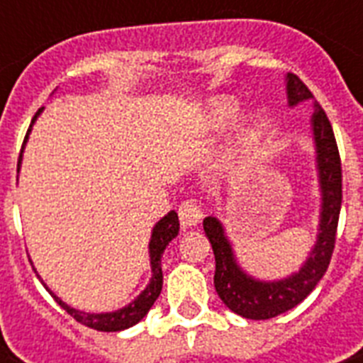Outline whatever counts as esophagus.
I'll return each mask as SVG.
<instances>
[{
	"label": "esophagus",
	"instance_id": "esophagus-1",
	"mask_svg": "<svg viewBox=\"0 0 363 363\" xmlns=\"http://www.w3.org/2000/svg\"><path fill=\"white\" fill-rule=\"evenodd\" d=\"M201 209H199L198 203L194 201H184V203L179 207V218H181V226L186 230V228L198 226L199 220H201Z\"/></svg>",
	"mask_w": 363,
	"mask_h": 363
}]
</instances>
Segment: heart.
I'll return each instance as SVG.
<instances>
[{"mask_svg":"<svg viewBox=\"0 0 363 363\" xmlns=\"http://www.w3.org/2000/svg\"><path fill=\"white\" fill-rule=\"evenodd\" d=\"M239 113V104L230 96H215L211 98L201 109L196 122V133L198 135H216L226 130L228 125L235 121ZM258 139V121L254 115L242 116L235 125V133L230 143V148L224 160V167L228 173H235L245 164L250 148Z\"/></svg>","mask_w":363,"mask_h":363,"instance_id":"heart-1","label":"heart"}]
</instances>
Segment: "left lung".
I'll use <instances>...</instances> for the list:
<instances>
[{"label":"left lung","mask_w":363,"mask_h":363,"mask_svg":"<svg viewBox=\"0 0 363 363\" xmlns=\"http://www.w3.org/2000/svg\"><path fill=\"white\" fill-rule=\"evenodd\" d=\"M288 107L313 99V139L315 162L320 190V215L316 228V241L298 271L284 279L264 281L242 269L238 262L233 245L226 233V226L216 216H205L203 230L215 252V288L228 309L250 320H267L294 309L309 296L326 273L337 232L341 211V160L333 137L332 124L313 94L298 77L286 75Z\"/></svg>","instance_id":"1"}]
</instances>
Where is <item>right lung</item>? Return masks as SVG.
Here are the masks:
<instances>
[{
  "label": "right lung",
  "instance_id": "right-lung-1",
  "mask_svg": "<svg viewBox=\"0 0 363 363\" xmlns=\"http://www.w3.org/2000/svg\"><path fill=\"white\" fill-rule=\"evenodd\" d=\"M41 113L43 109H39L35 113V116L31 118L30 130L26 133L24 145H22V152H24L26 143L30 139L31 128H33L37 116L41 115ZM22 152H20L18 158V171L20 165H22ZM177 235H179V216H177L175 211H169L164 218H160V220L156 222V226L152 228V233H150V241H148V258H150V271H152V275H150V281H148L147 288H145L131 303L124 305L121 309L111 311V313H86V311L75 309V307H71V305H67L65 301H62V299L43 282L41 277H37L41 279L43 286L47 288L48 294L56 299V303H58L67 315L73 316L77 322H81V324H84V326L88 328H94V330H98V332H122V330H128V328L135 326L139 320H143V318L147 316L148 311H150V307L154 305V301L158 299L160 292H162V284H164V275H162V254H164L165 247H167ZM30 264L31 267H33L31 258ZM33 271H35V267H33Z\"/></svg>",
  "mask_w": 363,
  "mask_h": 363
}]
</instances>
